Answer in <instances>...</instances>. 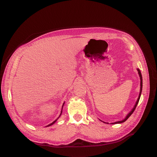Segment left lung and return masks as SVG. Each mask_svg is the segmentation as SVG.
Here are the masks:
<instances>
[{"mask_svg": "<svg viewBox=\"0 0 157 157\" xmlns=\"http://www.w3.org/2000/svg\"><path fill=\"white\" fill-rule=\"evenodd\" d=\"M137 72H138V75H139L140 78V91L139 97H138V98H137V101H136V103L135 105H134V107L133 108V109H132V110H131L129 113H128V114L127 115L126 117L124 118V119L123 120L119 121H117V122H114V123H112L111 124H118V123H124V121H127V120L128 119V118H129V117L131 116V115H132V114H133L134 110H135V109H136V106H137V104H138L139 100H140V96H141V94H142V76L141 72H140V69H139V68H137ZM102 122H103V121H102ZM104 123H105V122H104ZM106 123L108 124V123Z\"/></svg>", "mask_w": 157, "mask_h": 157, "instance_id": "obj_1", "label": "left lung"}]
</instances>
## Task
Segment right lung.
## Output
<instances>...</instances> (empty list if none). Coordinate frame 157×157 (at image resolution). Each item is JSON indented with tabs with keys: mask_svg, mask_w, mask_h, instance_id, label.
Instances as JSON below:
<instances>
[{
	"mask_svg": "<svg viewBox=\"0 0 157 157\" xmlns=\"http://www.w3.org/2000/svg\"><path fill=\"white\" fill-rule=\"evenodd\" d=\"M64 103H65V102H63V105H62V110H61V113H60V114H59V117H58V118H57V119H56L55 121H54L53 123H51V124H48V125H47L46 127H49V126H51V125H52V124H53L54 123H55L56 122V121H57V120H58V119H59V117H60V116H61V114H62V109H63V105H64Z\"/></svg>",
	"mask_w": 157,
	"mask_h": 157,
	"instance_id": "obj_1",
	"label": "right lung"
}]
</instances>
